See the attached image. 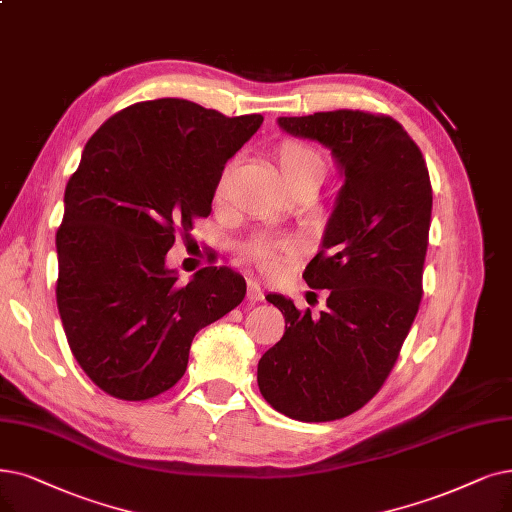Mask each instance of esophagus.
Instances as JSON below:
<instances>
[{"mask_svg": "<svg viewBox=\"0 0 512 512\" xmlns=\"http://www.w3.org/2000/svg\"><path fill=\"white\" fill-rule=\"evenodd\" d=\"M262 298H264V294H262L260 283L254 281V279H250V281H248V300H250V302H258V300H262Z\"/></svg>", "mask_w": 512, "mask_h": 512, "instance_id": "1", "label": "esophagus"}]
</instances>
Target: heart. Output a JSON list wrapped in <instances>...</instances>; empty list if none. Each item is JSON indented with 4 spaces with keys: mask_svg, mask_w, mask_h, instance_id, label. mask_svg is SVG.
I'll return each instance as SVG.
<instances>
[{
    "mask_svg": "<svg viewBox=\"0 0 512 512\" xmlns=\"http://www.w3.org/2000/svg\"><path fill=\"white\" fill-rule=\"evenodd\" d=\"M277 159H279V166L281 172L285 176V180H294L300 176H309L315 174L319 178H323V170H325V163L321 153L306 145V142L300 140H288L283 142L277 151ZM224 180H227V174L220 180V189H224ZM283 250H292V245L288 241H271V239H258L254 243L248 245V256L252 260H256L262 269L273 271L275 269V258L279 252Z\"/></svg>",
    "mask_w": 512,
    "mask_h": 512,
    "instance_id": "obj_1",
    "label": "heart"
}]
</instances>
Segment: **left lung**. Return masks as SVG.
<instances>
[{"mask_svg":"<svg viewBox=\"0 0 512 512\" xmlns=\"http://www.w3.org/2000/svg\"><path fill=\"white\" fill-rule=\"evenodd\" d=\"M279 128L330 149L342 178L304 281L330 290L319 317L269 294L283 338L258 361L262 397L300 422L351 416L384 384L422 298L433 191L426 161L393 117L327 111Z\"/></svg>","mask_w":512,"mask_h":512,"instance_id":"1","label":"left lung"}]
</instances>
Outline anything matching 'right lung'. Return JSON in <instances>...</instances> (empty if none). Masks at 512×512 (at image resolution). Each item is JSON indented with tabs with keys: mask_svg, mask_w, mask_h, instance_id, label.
Returning a JSON list of instances; mask_svg holds the SVG:
<instances>
[{
	"mask_svg": "<svg viewBox=\"0 0 512 512\" xmlns=\"http://www.w3.org/2000/svg\"><path fill=\"white\" fill-rule=\"evenodd\" d=\"M262 119L157 98L88 140L56 233V302L73 357L105 393L142 401L168 391L195 334L243 300L245 279L229 267L178 283L166 254L176 231L210 216L224 166Z\"/></svg>",
	"mask_w": 512,
	"mask_h": 512,
	"instance_id": "right-lung-1",
	"label": "right lung"
}]
</instances>
